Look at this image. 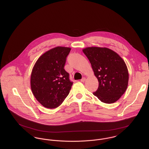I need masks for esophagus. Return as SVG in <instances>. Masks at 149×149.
<instances>
[{
    "mask_svg": "<svg viewBox=\"0 0 149 149\" xmlns=\"http://www.w3.org/2000/svg\"><path fill=\"white\" fill-rule=\"evenodd\" d=\"M85 80H86V79H85V77H84V78H83V79H81L80 80V81H81V82H83V83H84V81H85Z\"/></svg>",
    "mask_w": 149,
    "mask_h": 149,
    "instance_id": "obj_1",
    "label": "esophagus"
}]
</instances>
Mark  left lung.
<instances>
[{
	"instance_id": "1",
	"label": "left lung",
	"mask_w": 149,
	"mask_h": 149,
	"mask_svg": "<svg viewBox=\"0 0 149 149\" xmlns=\"http://www.w3.org/2000/svg\"><path fill=\"white\" fill-rule=\"evenodd\" d=\"M83 51L99 81V87L93 94L105 103L116 102L127 88L128 73L125 61L116 53L106 47H89Z\"/></svg>"
}]
</instances>
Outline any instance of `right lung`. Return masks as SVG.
<instances>
[{"label":"right lung","mask_w":149,"mask_h":149,"mask_svg":"<svg viewBox=\"0 0 149 149\" xmlns=\"http://www.w3.org/2000/svg\"><path fill=\"white\" fill-rule=\"evenodd\" d=\"M70 48L58 46L42 54L34 65L31 88L36 99L47 108L60 106L69 93L73 82L65 69Z\"/></svg>","instance_id":"right-lung-1"}]
</instances>
